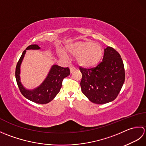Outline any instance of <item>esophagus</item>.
I'll return each instance as SVG.
<instances>
[{"label":"esophagus","instance_id":"1","mask_svg":"<svg viewBox=\"0 0 146 146\" xmlns=\"http://www.w3.org/2000/svg\"><path fill=\"white\" fill-rule=\"evenodd\" d=\"M70 72H71V73H72L73 71H75L76 69V68H75V67H73V66H70Z\"/></svg>","mask_w":146,"mask_h":146}]
</instances>
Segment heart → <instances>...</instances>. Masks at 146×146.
<instances>
[{
	"instance_id": "obj_1",
	"label": "heart",
	"mask_w": 146,
	"mask_h": 146,
	"mask_svg": "<svg viewBox=\"0 0 146 146\" xmlns=\"http://www.w3.org/2000/svg\"><path fill=\"white\" fill-rule=\"evenodd\" d=\"M66 51L69 54L77 56V62L81 66L92 67L97 65L103 56V49L97 44L91 41H78L70 43L66 46ZM61 56L64 58L66 56L64 52H61Z\"/></svg>"
}]
</instances>
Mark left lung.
Masks as SVG:
<instances>
[{
  "label": "left lung",
  "instance_id": "1",
  "mask_svg": "<svg viewBox=\"0 0 146 146\" xmlns=\"http://www.w3.org/2000/svg\"><path fill=\"white\" fill-rule=\"evenodd\" d=\"M101 63L92 68L80 66L82 92L93 103L104 104L114 100L125 81V70L120 54L111 47L104 49Z\"/></svg>",
  "mask_w": 146,
  "mask_h": 146
}]
</instances>
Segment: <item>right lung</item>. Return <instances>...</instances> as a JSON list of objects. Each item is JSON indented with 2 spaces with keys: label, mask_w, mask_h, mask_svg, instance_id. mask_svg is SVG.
I'll list each match as a JSON object with an SVG mask.
<instances>
[{
  "label": "right lung",
  "mask_w": 146,
  "mask_h": 146,
  "mask_svg": "<svg viewBox=\"0 0 146 146\" xmlns=\"http://www.w3.org/2000/svg\"><path fill=\"white\" fill-rule=\"evenodd\" d=\"M40 47L37 44H31L26 49H39ZM24 50L15 68V79L19 90L24 97L36 104H46L53 100L56 96L62 86V82L64 78L70 74L69 68L61 67L53 65L49 71L48 75L39 87L33 90H27L23 87L20 82V66L26 53Z\"/></svg>",
  "instance_id": "1"
}]
</instances>
